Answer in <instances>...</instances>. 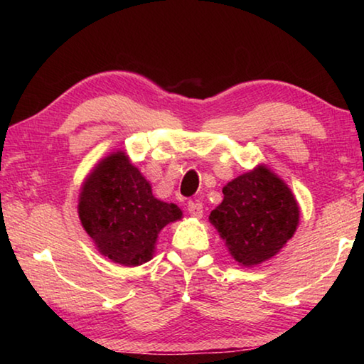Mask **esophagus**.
<instances>
[{
	"mask_svg": "<svg viewBox=\"0 0 364 364\" xmlns=\"http://www.w3.org/2000/svg\"><path fill=\"white\" fill-rule=\"evenodd\" d=\"M188 212H189L191 217L200 218L202 215H204V207H202L200 202H197V200L193 202V200H191L189 204H188Z\"/></svg>",
	"mask_w": 364,
	"mask_h": 364,
	"instance_id": "34e87169",
	"label": "esophagus"
}]
</instances>
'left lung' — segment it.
<instances>
[{
  "mask_svg": "<svg viewBox=\"0 0 364 364\" xmlns=\"http://www.w3.org/2000/svg\"><path fill=\"white\" fill-rule=\"evenodd\" d=\"M210 223L241 267L273 258L297 231L300 207L291 188L268 165L260 164L223 188V200Z\"/></svg>",
  "mask_w": 364,
  "mask_h": 364,
  "instance_id": "8db88e82",
  "label": "left lung"
}]
</instances>
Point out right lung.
Listing matches in <instances>:
<instances>
[{"mask_svg":"<svg viewBox=\"0 0 364 364\" xmlns=\"http://www.w3.org/2000/svg\"><path fill=\"white\" fill-rule=\"evenodd\" d=\"M77 208L97 252L123 267L152 260L159 232L183 218L180 207L154 197L151 183L122 149L86 175Z\"/></svg>","mask_w":364,"mask_h":364,"instance_id":"add662e5","label":"right lung"}]
</instances>
